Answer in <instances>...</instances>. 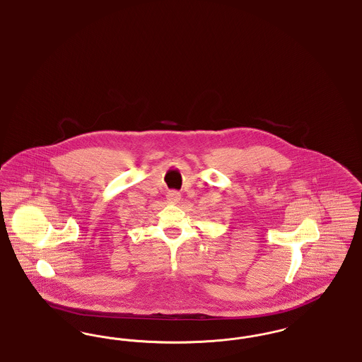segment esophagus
Here are the masks:
<instances>
[{"label": "esophagus", "mask_w": 362, "mask_h": 362, "mask_svg": "<svg viewBox=\"0 0 362 362\" xmlns=\"http://www.w3.org/2000/svg\"><path fill=\"white\" fill-rule=\"evenodd\" d=\"M180 192H177V191H170L168 194H167V201L170 202V204H177L179 201H180Z\"/></svg>", "instance_id": "34e87169"}]
</instances>
